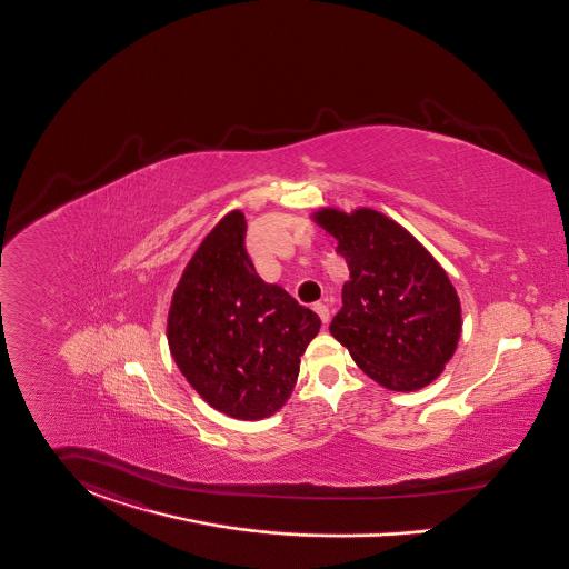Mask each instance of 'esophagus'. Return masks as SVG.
Returning <instances> with one entry per match:
<instances>
[{
  "label": "esophagus",
  "mask_w": 569,
  "mask_h": 569,
  "mask_svg": "<svg viewBox=\"0 0 569 569\" xmlns=\"http://www.w3.org/2000/svg\"><path fill=\"white\" fill-rule=\"evenodd\" d=\"M312 308H315V312L321 317L323 326H328V321H330V310H328V306L323 302H317Z\"/></svg>",
  "instance_id": "34e87169"
}]
</instances>
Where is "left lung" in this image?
Instances as JSON below:
<instances>
[{"instance_id": "1", "label": "left lung", "mask_w": 569, "mask_h": 569, "mask_svg": "<svg viewBox=\"0 0 569 569\" xmlns=\"http://www.w3.org/2000/svg\"><path fill=\"white\" fill-rule=\"evenodd\" d=\"M349 267L330 332L379 386L412 392L453 358L461 303L442 266L417 237L376 209L321 207L310 216Z\"/></svg>"}]
</instances>
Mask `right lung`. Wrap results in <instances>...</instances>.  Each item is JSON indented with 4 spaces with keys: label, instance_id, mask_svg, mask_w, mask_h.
<instances>
[{
    "label": "right lung",
    "instance_id": "right-lung-1",
    "mask_svg": "<svg viewBox=\"0 0 569 569\" xmlns=\"http://www.w3.org/2000/svg\"><path fill=\"white\" fill-rule=\"evenodd\" d=\"M243 241L246 216L228 211L183 269L166 335L179 371L211 408L261 420L291 397L321 319L261 280Z\"/></svg>",
    "mask_w": 569,
    "mask_h": 569
}]
</instances>
